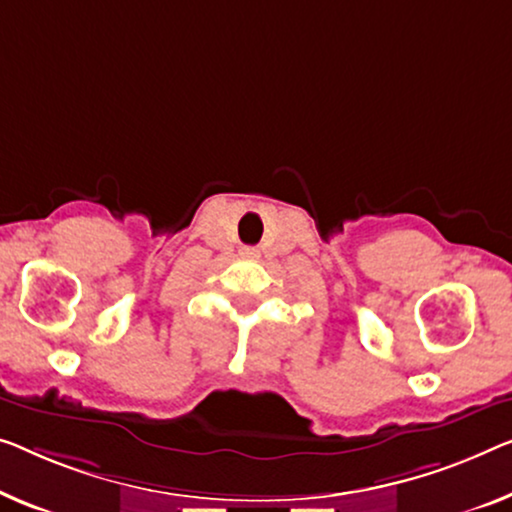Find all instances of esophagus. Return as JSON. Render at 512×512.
I'll use <instances>...</instances> for the list:
<instances>
[{
  "label": "esophagus",
  "instance_id": "1",
  "mask_svg": "<svg viewBox=\"0 0 512 512\" xmlns=\"http://www.w3.org/2000/svg\"><path fill=\"white\" fill-rule=\"evenodd\" d=\"M243 257H257V248H241Z\"/></svg>",
  "mask_w": 512,
  "mask_h": 512
}]
</instances>
